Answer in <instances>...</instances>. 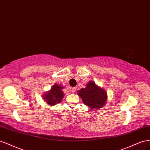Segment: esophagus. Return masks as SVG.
<instances>
[{
    "instance_id": "esophagus-1",
    "label": "esophagus",
    "mask_w": 150,
    "mask_h": 150,
    "mask_svg": "<svg viewBox=\"0 0 150 150\" xmlns=\"http://www.w3.org/2000/svg\"><path fill=\"white\" fill-rule=\"evenodd\" d=\"M76 87H72L71 88V92H75V91H76Z\"/></svg>"
}]
</instances>
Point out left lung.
I'll return each instance as SVG.
<instances>
[{
    "label": "left lung",
    "instance_id": "left-lung-1",
    "mask_svg": "<svg viewBox=\"0 0 150 150\" xmlns=\"http://www.w3.org/2000/svg\"><path fill=\"white\" fill-rule=\"evenodd\" d=\"M77 92L83 104L92 110L100 109L107 103L108 93L105 90L98 86L92 80L87 83L85 88H81Z\"/></svg>",
    "mask_w": 150,
    "mask_h": 150
}]
</instances>
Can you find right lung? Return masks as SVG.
Instances as JSON below:
<instances>
[{"label":"right lung","mask_w":150,"mask_h":150,"mask_svg":"<svg viewBox=\"0 0 150 150\" xmlns=\"http://www.w3.org/2000/svg\"><path fill=\"white\" fill-rule=\"evenodd\" d=\"M64 87L57 83L54 84L51 89L42 95V99L47 104L51 106L60 103L64 97Z\"/></svg>","instance_id":"add662e5"}]
</instances>
